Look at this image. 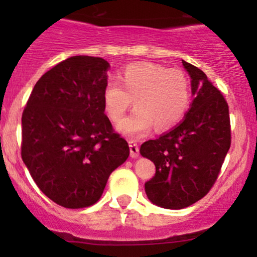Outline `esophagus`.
<instances>
[{
	"mask_svg": "<svg viewBox=\"0 0 257 257\" xmlns=\"http://www.w3.org/2000/svg\"><path fill=\"white\" fill-rule=\"evenodd\" d=\"M128 144H129V149H131V157L137 158L139 156V146H138L137 141L129 140Z\"/></svg>",
	"mask_w": 257,
	"mask_h": 257,
	"instance_id": "esophagus-1",
	"label": "esophagus"
}]
</instances>
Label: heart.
Instances as JSON below:
<instances>
[{"label": "heart", "mask_w": 257, "mask_h": 257, "mask_svg": "<svg viewBox=\"0 0 257 257\" xmlns=\"http://www.w3.org/2000/svg\"><path fill=\"white\" fill-rule=\"evenodd\" d=\"M135 110L118 124L128 137L145 135L152 125L157 131L173 128L190 107V79L180 69L157 64H131L118 73V83L108 82L102 91L106 114L118 122L132 104Z\"/></svg>", "instance_id": "obj_1"}]
</instances>
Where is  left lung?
<instances>
[{"label": "left lung", "mask_w": 257, "mask_h": 257, "mask_svg": "<svg viewBox=\"0 0 257 257\" xmlns=\"http://www.w3.org/2000/svg\"><path fill=\"white\" fill-rule=\"evenodd\" d=\"M182 64L192 78L190 111L173 131L140 147L156 166L155 176L145 182L147 197L166 209L186 208L206 196L231 147L226 99L202 70L185 60Z\"/></svg>", "instance_id": "left-lung-1"}]
</instances>
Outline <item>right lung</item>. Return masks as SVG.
<instances>
[{"mask_svg": "<svg viewBox=\"0 0 257 257\" xmlns=\"http://www.w3.org/2000/svg\"><path fill=\"white\" fill-rule=\"evenodd\" d=\"M108 66L98 57L67 58L38 79L23 111V161L38 188L64 208L95 204L129 156L104 113Z\"/></svg>", "mask_w": 257, "mask_h": 257, "instance_id": "1", "label": "right lung"}]
</instances>
